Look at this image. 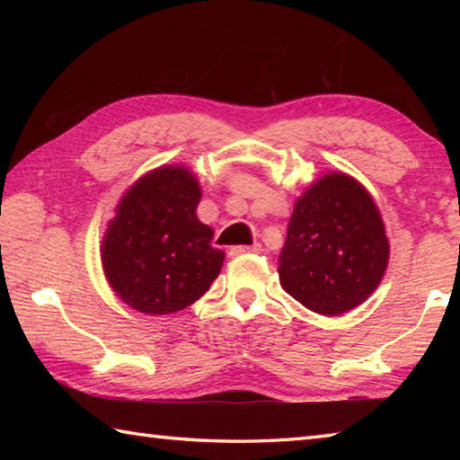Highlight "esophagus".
<instances>
[{"label": "esophagus", "instance_id": "obj_1", "mask_svg": "<svg viewBox=\"0 0 460 460\" xmlns=\"http://www.w3.org/2000/svg\"><path fill=\"white\" fill-rule=\"evenodd\" d=\"M263 249L260 243H253V245H235L229 249V255H243V253H261Z\"/></svg>", "mask_w": 460, "mask_h": 460}]
</instances>
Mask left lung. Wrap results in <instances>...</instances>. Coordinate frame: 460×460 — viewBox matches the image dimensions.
Masks as SVG:
<instances>
[{"label": "left lung", "instance_id": "1", "mask_svg": "<svg viewBox=\"0 0 460 460\" xmlns=\"http://www.w3.org/2000/svg\"><path fill=\"white\" fill-rule=\"evenodd\" d=\"M387 260L389 243L376 202L351 176L332 172L296 200L278 274L300 305L337 316L369 298Z\"/></svg>", "mask_w": 460, "mask_h": 460}]
</instances>
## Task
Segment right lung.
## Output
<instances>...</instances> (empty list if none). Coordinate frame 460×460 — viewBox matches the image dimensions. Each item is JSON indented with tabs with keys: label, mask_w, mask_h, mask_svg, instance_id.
I'll use <instances>...</instances> for the list:
<instances>
[{
	"label": "right lung",
	"mask_w": 460,
	"mask_h": 460,
	"mask_svg": "<svg viewBox=\"0 0 460 460\" xmlns=\"http://www.w3.org/2000/svg\"><path fill=\"white\" fill-rule=\"evenodd\" d=\"M200 189L182 166H164L131 186L103 239V270L119 298L144 314H172L199 300L225 253L197 219Z\"/></svg>",
	"instance_id": "add662e5"
}]
</instances>
